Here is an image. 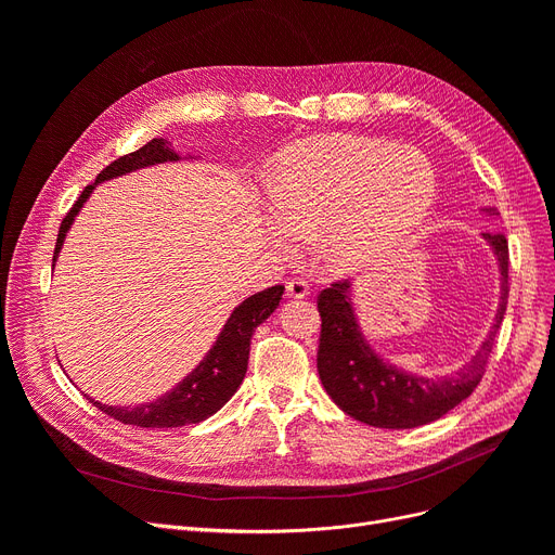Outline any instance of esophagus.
I'll list each match as a JSON object with an SVG mask.
<instances>
[{
    "label": "esophagus",
    "mask_w": 555,
    "mask_h": 555,
    "mask_svg": "<svg viewBox=\"0 0 555 555\" xmlns=\"http://www.w3.org/2000/svg\"><path fill=\"white\" fill-rule=\"evenodd\" d=\"M287 299H306L308 297V283L304 279H289L285 283Z\"/></svg>",
    "instance_id": "esophagus-1"
}]
</instances>
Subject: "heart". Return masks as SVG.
Instances as JSON below:
<instances>
[{
	"mask_svg": "<svg viewBox=\"0 0 555 555\" xmlns=\"http://www.w3.org/2000/svg\"><path fill=\"white\" fill-rule=\"evenodd\" d=\"M434 195V168L414 149L351 134L304 139L274 164L268 236L287 256L319 238L331 272L364 274L425 220Z\"/></svg>",
	"mask_w": 555,
	"mask_h": 555,
	"instance_id": "1",
	"label": "heart"
}]
</instances>
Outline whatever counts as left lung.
<instances>
[{"instance_id":"obj_1","label":"left lung","mask_w":555,"mask_h":555,"mask_svg":"<svg viewBox=\"0 0 555 555\" xmlns=\"http://www.w3.org/2000/svg\"><path fill=\"white\" fill-rule=\"evenodd\" d=\"M481 214L500 216L494 207H486ZM481 238L500 266V308L479 351L454 375L425 377L404 371L377 353L360 326L351 283H333V287L319 295L317 308L322 314V337H319L317 371L326 393L344 414L371 427L412 429L439 421L477 389L508 301L506 236L481 233Z\"/></svg>"}]
</instances>
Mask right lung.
I'll return each mask as SVG.
<instances>
[{"instance_id":"add662e5","label":"right lung","mask_w":555,"mask_h":555,"mask_svg":"<svg viewBox=\"0 0 555 555\" xmlns=\"http://www.w3.org/2000/svg\"><path fill=\"white\" fill-rule=\"evenodd\" d=\"M180 159L182 155H178L170 149V141L151 139L143 149L130 155H124L116 162H112L107 168H103L99 172L96 182L85 186L72 211L65 216L61 231H57L53 266L57 260V254L63 249L67 231L72 229L76 216L82 209V204L90 199V195L101 182L121 178V175H128L145 166H157V164L180 162ZM186 159H197V155H189ZM283 289H285L283 285L268 287L262 289V293L247 297L241 306L233 308L220 335L209 348V353L204 356L199 364L189 375H184L178 385H175L170 391L162 393L159 398L143 404H128V406L103 404L101 400H94L90 396L87 398H90L94 406H99V410L105 412L107 416L121 421L126 425H137V427L162 429V427H182V425H195V423L207 421L218 410H222V406L229 402V398L243 385L247 362H249L251 335L276 310L283 297Z\"/></svg>"}]
</instances>
